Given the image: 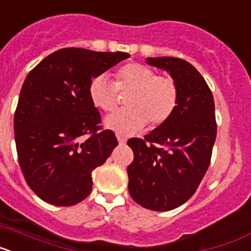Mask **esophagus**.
<instances>
[{
    "instance_id": "1",
    "label": "esophagus",
    "mask_w": 251,
    "mask_h": 251,
    "mask_svg": "<svg viewBox=\"0 0 251 251\" xmlns=\"http://www.w3.org/2000/svg\"><path fill=\"white\" fill-rule=\"evenodd\" d=\"M117 139H118V142L121 143V145L126 143V141H127V138H126V137H123V136H121V134H118V136H117Z\"/></svg>"
}]
</instances>
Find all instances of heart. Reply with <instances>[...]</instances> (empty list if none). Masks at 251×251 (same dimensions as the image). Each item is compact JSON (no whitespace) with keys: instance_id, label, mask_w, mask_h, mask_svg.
<instances>
[{"instance_id":"obj_1","label":"heart","mask_w":251,"mask_h":251,"mask_svg":"<svg viewBox=\"0 0 251 251\" xmlns=\"http://www.w3.org/2000/svg\"><path fill=\"white\" fill-rule=\"evenodd\" d=\"M126 99L127 108L108 117L106 127L122 134H130L150 124L157 128L175 114L178 105V85L174 77L157 75L153 69L138 63H129L115 73V81L106 75L95 76L89 84V98L98 109L114 112L119 95Z\"/></svg>"}]
</instances>
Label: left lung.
I'll return each instance as SVG.
<instances>
[{
	"label": "left lung",
	"instance_id": "8db88e82",
	"mask_svg": "<svg viewBox=\"0 0 251 251\" xmlns=\"http://www.w3.org/2000/svg\"><path fill=\"white\" fill-rule=\"evenodd\" d=\"M178 85V105L168 122L145 138H130L134 158L128 166V190L138 205L153 211L178 207L196 192L210 166L217 124L212 93L186 60L150 57Z\"/></svg>",
	"mask_w": 251,
	"mask_h": 251
}]
</instances>
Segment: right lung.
Masks as SVG:
<instances>
[{"label": "right lung", "instance_id": "1", "mask_svg": "<svg viewBox=\"0 0 251 251\" xmlns=\"http://www.w3.org/2000/svg\"><path fill=\"white\" fill-rule=\"evenodd\" d=\"M128 57L122 51L60 49L26 76L13 118L15 142L26 183L41 200L73 206L89 196L93 170L118 146L114 133L100 126L89 84Z\"/></svg>", "mask_w": 251, "mask_h": 251}]
</instances>
